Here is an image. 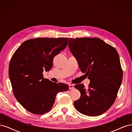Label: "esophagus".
<instances>
[{"label": "esophagus", "mask_w": 132, "mask_h": 132, "mask_svg": "<svg viewBox=\"0 0 132 132\" xmlns=\"http://www.w3.org/2000/svg\"><path fill=\"white\" fill-rule=\"evenodd\" d=\"M69 88L70 90H73L74 89V85L73 84H70L69 85Z\"/></svg>", "instance_id": "1"}]
</instances>
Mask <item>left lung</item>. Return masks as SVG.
Masks as SVG:
<instances>
[{
  "mask_svg": "<svg viewBox=\"0 0 132 132\" xmlns=\"http://www.w3.org/2000/svg\"><path fill=\"white\" fill-rule=\"evenodd\" d=\"M68 46L80 69L90 81L87 89L83 84L74 86L81 93L74 107L88 116L101 115L113 105L122 83L123 71L117 51L98 38H70Z\"/></svg>",
  "mask_w": 132,
  "mask_h": 132,
  "instance_id": "obj_1",
  "label": "left lung"
}]
</instances>
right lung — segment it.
<instances>
[{
    "mask_svg": "<svg viewBox=\"0 0 132 132\" xmlns=\"http://www.w3.org/2000/svg\"><path fill=\"white\" fill-rule=\"evenodd\" d=\"M68 38H37L23 42L12 57L9 79L17 101L30 112L43 114L53 107L59 92L69 86L43 78L55 55L65 49Z\"/></svg>",
    "mask_w": 132,
    "mask_h": 132,
    "instance_id": "obj_1",
    "label": "right lung"
}]
</instances>
